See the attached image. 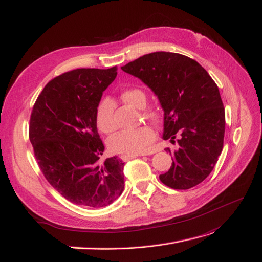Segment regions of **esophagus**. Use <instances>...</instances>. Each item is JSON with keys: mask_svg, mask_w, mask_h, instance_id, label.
Instances as JSON below:
<instances>
[{"mask_svg": "<svg viewBox=\"0 0 262 262\" xmlns=\"http://www.w3.org/2000/svg\"><path fill=\"white\" fill-rule=\"evenodd\" d=\"M139 156H145V155H139ZM139 156H138V155H137V156H122L121 158H122L123 161H128V160L134 159V158H137V157H139Z\"/></svg>", "mask_w": 262, "mask_h": 262, "instance_id": "34e87169", "label": "esophagus"}]
</instances>
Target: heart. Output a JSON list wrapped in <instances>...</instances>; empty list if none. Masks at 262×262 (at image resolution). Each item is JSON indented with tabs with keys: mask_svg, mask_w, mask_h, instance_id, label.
Masks as SVG:
<instances>
[{
	"mask_svg": "<svg viewBox=\"0 0 262 262\" xmlns=\"http://www.w3.org/2000/svg\"><path fill=\"white\" fill-rule=\"evenodd\" d=\"M122 99L134 106L140 107L142 103H146V96L140 89L132 88L122 92ZM146 117L150 120H156L155 112H146ZM96 124L99 130L104 134L112 133L116 128L114 120V104L112 100L107 98L101 100L96 110ZM155 132L150 126H140L135 129H126L113 134L107 139L110 150L115 154L124 156H137L146 152L151 142L155 140Z\"/></svg>",
	"mask_w": 262,
	"mask_h": 262,
	"instance_id": "obj_1",
	"label": "heart"
}]
</instances>
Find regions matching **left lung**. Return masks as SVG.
Returning <instances> with one entry per match:
<instances>
[{
    "mask_svg": "<svg viewBox=\"0 0 262 262\" xmlns=\"http://www.w3.org/2000/svg\"><path fill=\"white\" fill-rule=\"evenodd\" d=\"M122 70L155 92L164 111L162 138L179 143L172 166L160 180L174 189L205 181L222 152L225 132L220 91L208 72L188 56L162 51L140 56Z\"/></svg>",
    "mask_w": 262,
    "mask_h": 262,
    "instance_id": "8db88e82",
    "label": "left lung"
}]
</instances>
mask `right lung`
<instances>
[{
	"label": "right lung",
	"mask_w": 262,
	"mask_h": 262,
	"mask_svg": "<svg viewBox=\"0 0 262 262\" xmlns=\"http://www.w3.org/2000/svg\"><path fill=\"white\" fill-rule=\"evenodd\" d=\"M116 75V66L64 73L47 83L32 108L29 139L38 165L75 205L102 208L124 190L122 160L99 161L104 145L96 124L97 106Z\"/></svg>",
	"instance_id": "right-lung-1"
}]
</instances>
